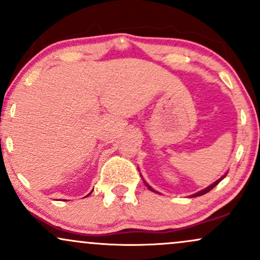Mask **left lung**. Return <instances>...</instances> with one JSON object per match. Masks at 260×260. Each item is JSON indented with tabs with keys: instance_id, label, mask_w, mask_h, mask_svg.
I'll return each instance as SVG.
<instances>
[{
	"instance_id": "8db88e82",
	"label": "left lung",
	"mask_w": 260,
	"mask_h": 260,
	"mask_svg": "<svg viewBox=\"0 0 260 260\" xmlns=\"http://www.w3.org/2000/svg\"><path fill=\"white\" fill-rule=\"evenodd\" d=\"M226 175H228V172H226V174H225V175H223L221 178H219V180H217V181H215V182H214V183H213V184H210V186H209V187H207V188H204V189L199 190V192H197V193H196V194H193L192 197H199V196H203V194H205V193H208V192H209V190H211V189H213V188H214V187H215V186H216V184H217V183H219V182H220V181H221V180H223V178H225V177H226ZM142 178H143V177H142ZM143 182H144V184H145V186H147V187L149 188V189H150V190H151V192H156V190H154V189H153V188H151L150 186H149V184L147 183V182H145V181H144V178H143ZM156 193H157V192H156Z\"/></svg>"
}]
</instances>
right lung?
Segmentation results:
<instances>
[{"label": "right lung", "instance_id": "right-lung-1", "mask_svg": "<svg viewBox=\"0 0 260 260\" xmlns=\"http://www.w3.org/2000/svg\"><path fill=\"white\" fill-rule=\"evenodd\" d=\"M90 193H91V192H90ZM90 193H89V194H90ZM89 194H88V196H89ZM88 196H86V197H88Z\"/></svg>", "mask_w": 260, "mask_h": 260}]
</instances>
